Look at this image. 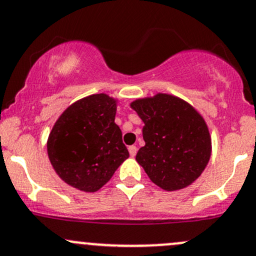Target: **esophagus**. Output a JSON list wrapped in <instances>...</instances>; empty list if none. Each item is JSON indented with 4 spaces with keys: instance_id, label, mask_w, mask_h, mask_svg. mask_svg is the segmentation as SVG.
Wrapping results in <instances>:
<instances>
[{
    "instance_id": "esophagus-1",
    "label": "esophagus",
    "mask_w": 256,
    "mask_h": 256,
    "mask_svg": "<svg viewBox=\"0 0 256 256\" xmlns=\"http://www.w3.org/2000/svg\"><path fill=\"white\" fill-rule=\"evenodd\" d=\"M128 152H130L131 157H135L137 153V147L136 146H130L128 147Z\"/></svg>"
}]
</instances>
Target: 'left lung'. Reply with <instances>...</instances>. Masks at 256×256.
Returning <instances> with one entry per match:
<instances>
[{"label":"left lung","instance_id":"obj_1","mask_svg":"<svg viewBox=\"0 0 256 256\" xmlns=\"http://www.w3.org/2000/svg\"><path fill=\"white\" fill-rule=\"evenodd\" d=\"M131 108L144 122L146 144L138 150L136 160L150 179L168 192L195 182L211 156V138L201 115L169 94L138 99Z\"/></svg>","mask_w":256,"mask_h":256}]
</instances>
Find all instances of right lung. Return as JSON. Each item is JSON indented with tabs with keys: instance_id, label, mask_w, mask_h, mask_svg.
I'll use <instances>...</instances> for the list:
<instances>
[{
	"instance_id": "obj_1",
	"label": "right lung",
	"mask_w": 256,
	"mask_h": 256,
	"mask_svg": "<svg viewBox=\"0 0 256 256\" xmlns=\"http://www.w3.org/2000/svg\"><path fill=\"white\" fill-rule=\"evenodd\" d=\"M116 102L106 94H93L67 108L54 126L48 153L64 182L94 192L106 184L128 150L114 122Z\"/></svg>"
}]
</instances>
